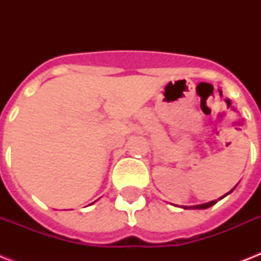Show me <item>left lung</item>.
<instances>
[{"instance_id":"obj_1","label":"left lung","mask_w":261,"mask_h":261,"mask_svg":"<svg viewBox=\"0 0 261 261\" xmlns=\"http://www.w3.org/2000/svg\"><path fill=\"white\" fill-rule=\"evenodd\" d=\"M223 196H225V195H223ZM223 196H222V198H223ZM215 203H217V200H213V202L204 203V204H199V206H194V207H192V208H207V207L213 206V204H215ZM186 208H187V207H186Z\"/></svg>"}]
</instances>
